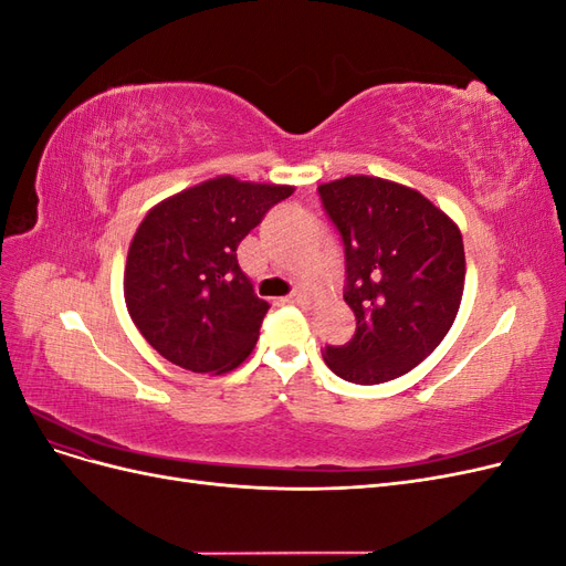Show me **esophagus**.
I'll return each mask as SVG.
<instances>
[{
  "label": "esophagus",
  "instance_id": "34e87169",
  "mask_svg": "<svg viewBox=\"0 0 566 566\" xmlns=\"http://www.w3.org/2000/svg\"><path fill=\"white\" fill-rule=\"evenodd\" d=\"M285 304H306L310 302V297H306V293H302V290H295V293H290L287 297H283Z\"/></svg>",
  "mask_w": 566,
  "mask_h": 566
}]
</instances>
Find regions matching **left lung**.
Instances as JSON below:
<instances>
[{
    "mask_svg": "<svg viewBox=\"0 0 566 566\" xmlns=\"http://www.w3.org/2000/svg\"><path fill=\"white\" fill-rule=\"evenodd\" d=\"M345 243V302L356 333L325 347L342 380L380 385L430 356L447 337L465 287V248L455 221L416 188L354 175L318 186Z\"/></svg>",
    "mask_w": 566,
    "mask_h": 566,
    "instance_id": "1",
    "label": "left lung"
}]
</instances>
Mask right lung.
Returning a JSON list of instances; mask_svg holds the SVG:
<instances>
[{
  "instance_id": "obj_1",
  "label": "right lung",
  "mask_w": 566,
  "mask_h": 566,
  "mask_svg": "<svg viewBox=\"0 0 566 566\" xmlns=\"http://www.w3.org/2000/svg\"><path fill=\"white\" fill-rule=\"evenodd\" d=\"M293 191L227 175L186 188L144 217L127 252L125 302L167 361L219 375L250 356L269 302L254 295L235 250Z\"/></svg>"
}]
</instances>
